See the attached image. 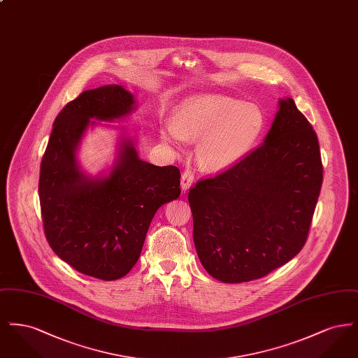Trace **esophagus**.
<instances>
[{
    "label": "esophagus",
    "instance_id": "esophagus-1",
    "mask_svg": "<svg viewBox=\"0 0 358 358\" xmlns=\"http://www.w3.org/2000/svg\"><path fill=\"white\" fill-rule=\"evenodd\" d=\"M193 180H194V174L190 169H185L182 171V176H181V187L182 190H187L190 187V185L193 184Z\"/></svg>",
    "mask_w": 358,
    "mask_h": 358
}]
</instances>
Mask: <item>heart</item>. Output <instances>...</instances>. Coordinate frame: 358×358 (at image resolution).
Masks as SVG:
<instances>
[{"label":"heart","instance_id":"1","mask_svg":"<svg viewBox=\"0 0 358 358\" xmlns=\"http://www.w3.org/2000/svg\"><path fill=\"white\" fill-rule=\"evenodd\" d=\"M264 127V114L252 103L222 95H203L182 104L174 126L162 130L166 141H199V161L208 171L235 165L255 145Z\"/></svg>","mask_w":358,"mask_h":358}]
</instances>
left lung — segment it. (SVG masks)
I'll return each mask as SVG.
<instances>
[{
	"mask_svg": "<svg viewBox=\"0 0 358 358\" xmlns=\"http://www.w3.org/2000/svg\"><path fill=\"white\" fill-rule=\"evenodd\" d=\"M322 180L313 126L292 99H282L260 146L189 189L193 240L205 270L241 283L286 264L306 243Z\"/></svg>",
	"mask_w": 358,
	"mask_h": 358,
	"instance_id": "8db88e82",
	"label": "left lung"
}]
</instances>
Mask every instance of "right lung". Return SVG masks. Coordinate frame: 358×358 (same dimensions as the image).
Returning <instances> with one entry per match:
<instances>
[{"mask_svg": "<svg viewBox=\"0 0 358 358\" xmlns=\"http://www.w3.org/2000/svg\"><path fill=\"white\" fill-rule=\"evenodd\" d=\"M133 104L122 85L82 92L56 117L40 166L43 228L52 251L76 271L102 280L130 273L157 209L181 194L180 169L141 161L130 141L122 143L108 177L91 180L79 171L75 150L90 120L120 118Z\"/></svg>", "mask_w": 358, "mask_h": 358, "instance_id": "add662e5", "label": "right lung"}]
</instances>
